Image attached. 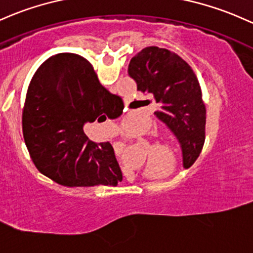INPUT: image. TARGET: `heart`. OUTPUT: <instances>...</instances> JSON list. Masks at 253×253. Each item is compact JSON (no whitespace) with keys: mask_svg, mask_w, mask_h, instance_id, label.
I'll return each mask as SVG.
<instances>
[{"mask_svg":"<svg viewBox=\"0 0 253 253\" xmlns=\"http://www.w3.org/2000/svg\"><path fill=\"white\" fill-rule=\"evenodd\" d=\"M126 129L129 135H135L137 132V119L134 117H127L126 121Z\"/></svg>","mask_w":253,"mask_h":253,"instance_id":"obj_1","label":"heart"}]
</instances>
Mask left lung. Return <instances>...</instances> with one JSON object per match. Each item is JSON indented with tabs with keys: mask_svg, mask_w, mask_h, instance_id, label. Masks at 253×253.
Listing matches in <instances>:
<instances>
[{
	"mask_svg": "<svg viewBox=\"0 0 253 253\" xmlns=\"http://www.w3.org/2000/svg\"><path fill=\"white\" fill-rule=\"evenodd\" d=\"M127 73L137 90L157 104L154 112L177 137L183 167L198 159L205 142L206 108L192 67L165 48L146 47L130 60Z\"/></svg>",
	"mask_w": 253,
	"mask_h": 253,
	"instance_id": "8db88e82",
	"label": "left lung"
}]
</instances>
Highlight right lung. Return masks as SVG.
Wrapping results in <instances>:
<instances>
[{"label": "right lung", "mask_w": 253, "mask_h": 253, "mask_svg": "<svg viewBox=\"0 0 253 253\" xmlns=\"http://www.w3.org/2000/svg\"><path fill=\"white\" fill-rule=\"evenodd\" d=\"M123 108L86 59L50 56L35 72L23 110L24 140L35 167L62 186H117L123 175L112 145L90 141L83 126L117 118Z\"/></svg>", "instance_id": "obj_1"}]
</instances>
